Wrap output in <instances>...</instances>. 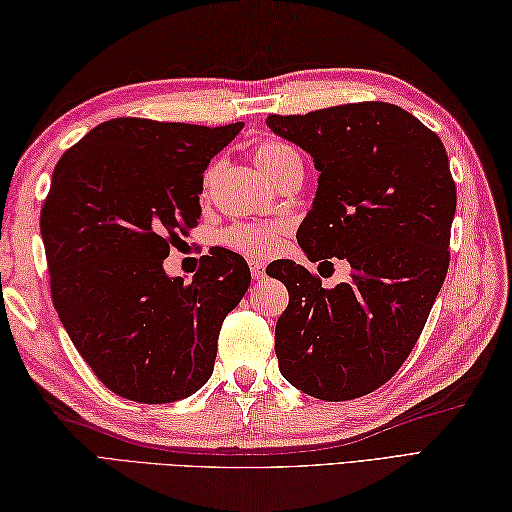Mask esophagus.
I'll list each match as a JSON object with an SVG mask.
<instances>
[{
    "instance_id": "esophagus-1",
    "label": "esophagus",
    "mask_w": 512,
    "mask_h": 512,
    "mask_svg": "<svg viewBox=\"0 0 512 512\" xmlns=\"http://www.w3.org/2000/svg\"><path fill=\"white\" fill-rule=\"evenodd\" d=\"M248 264H250V275H253V279H264L266 268L262 262H248Z\"/></svg>"
}]
</instances>
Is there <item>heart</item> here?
I'll return each instance as SVG.
<instances>
[{"mask_svg": "<svg viewBox=\"0 0 512 512\" xmlns=\"http://www.w3.org/2000/svg\"><path fill=\"white\" fill-rule=\"evenodd\" d=\"M253 158L257 162L259 171L270 182H277L286 176H301L303 173V160L299 151L286 140L268 138L257 143L253 149ZM213 178V167L204 171L202 187H209ZM281 235L279 222H237L226 226L217 235V242L224 248L237 250L248 257H268L277 248Z\"/></svg>", "mask_w": 512, "mask_h": 512, "instance_id": "b5f03b06", "label": "heart"}]
</instances>
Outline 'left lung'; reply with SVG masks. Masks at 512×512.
Returning a JSON list of instances; mask_svg holds the SVG:
<instances>
[{
  "label": "left lung",
  "mask_w": 512,
  "mask_h": 512,
  "mask_svg": "<svg viewBox=\"0 0 512 512\" xmlns=\"http://www.w3.org/2000/svg\"><path fill=\"white\" fill-rule=\"evenodd\" d=\"M266 123L321 171L297 231L303 253L332 270V259L352 268L343 284L323 288L301 264H275L290 295L275 328L279 369L319 400L372 394L407 361L447 277L458 202L447 149L416 116L383 101L270 114Z\"/></svg>",
  "instance_id": "obj_1"
}]
</instances>
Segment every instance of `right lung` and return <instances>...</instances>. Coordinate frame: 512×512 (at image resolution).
Returning <instances> with one entry per match:
<instances>
[{"label": "right lung", "instance_id": "1", "mask_svg": "<svg viewBox=\"0 0 512 512\" xmlns=\"http://www.w3.org/2000/svg\"><path fill=\"white\" fill-rule=\"evenodd\" d=\"M242 127L112 118L54 167L39 222L52 303L96 378L127 400L187 398L213 374L248 264L204 255L184 284L162 259L198 226L202 173Z\"/></svg>", "mask_w": 512, "mask_h": 512}]
</instances>
